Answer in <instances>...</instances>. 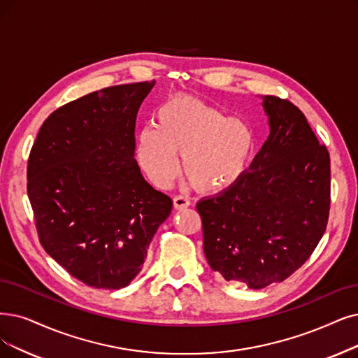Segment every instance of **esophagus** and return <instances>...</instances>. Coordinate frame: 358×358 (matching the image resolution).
Wrapping results in <instances>:
<instances>
[{"label": "esophagus", "mask_w": 358, "mask_h": 358, "mask_svg": "<svg viewBox=\"0 0 358 358\" xmlns=\"http://www.w3.org/2000/svg\"><path fill=\"white\" fill-rule=\"evenodd\" d=\"M189 204H191L189 198L185 196V195H176V196L173 198V206H175L176 210L187 208V207H189Z\"/></svg>", "instance_id": "34e87169"}]
</instances>
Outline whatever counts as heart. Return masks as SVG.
Returning a JSON list of instances; mask_svg holds the SVG:
<instances>
[{"label": "heart", "mask_w": 358, "mask_h": 358, "mask_svg": "<svg viewBox=\"0 0 358 358\" xmlns=\"http://www.w3.org/2000/svg\"><path fill=\"white\" fill-rule=\"evenodd\" d=\"M154 123L139 131L136 157L159 188L175 180L182 164L196 189L219 192L244 176L252 162L255 135L251 127L203 99L170 96L155 110Z\"/></svg>", "instance_id": "b5f03b06"}]
</instances>
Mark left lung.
Masks as SVG:
<instances>
[{"label":"left lung","instance_id":"obj_1","mask_svg":"<svg viewBox=\"0 0 358 358\" xmlns=\"http://www.w3.org/2000/svg\"><path fill=\"white\" fill-rule=\"evenodd\" d=\"M270 135L250 170L196 204L210 267L251 289L282 282L322 239L331 208V159L288 99L263 95Z\"/></svg>","mask_w":358,"mask_h":358}]
</instances>
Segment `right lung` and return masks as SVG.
<instances>
[{"label":"right lung","mask_w":358,"mask_h":358,"mask_svg":"<svg viewBox=\"0 0 358 358\" xmlns=\"http://www.w3.org/2000/svg\"><path fill=\"white\" fill-rule=\"evenodd\" d=\"M154 83L116 85L57 108L27 160L41 245L96 289H120L135 279L173 206L135 160L136 114Z\"/></svg>","instance_id":"obj_1"}]
</instances>
